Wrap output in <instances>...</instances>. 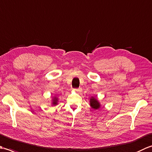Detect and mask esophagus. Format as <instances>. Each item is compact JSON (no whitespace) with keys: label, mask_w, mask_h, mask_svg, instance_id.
<instances>
[{"label":"esophagus","mask_w":152,"mask_h":152,"mask_svg":"<svg viewBox=\"0 0 152 152\" xmlns=\"http://www.w3.org/2000/svg\"><path fill=\"white\" fill-rule=\"evenodd\" d=\"M74 91H76V92H79V91H81V88H78V89H74Z\"/></svg>","instance_id":"esophagus-1"}]
</instances>
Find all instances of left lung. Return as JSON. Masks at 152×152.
<instances>
[{
  "label": "left lung",
  "mask_w": 152,
  "mask_h": 152,
  "mask_svg": "<svg viewBox=\"0 0 152 152\" xmlns=\"http://www.w3.org/2000/svg\"><path fill=\"white\" fill-rule=\"evenodd\" d=\"M90 105L93 109H99L101 106L100 103L95 97H91L90 99Z\"/></svg>",
  "instance_id": "left-lung-1"
}]
</instances>
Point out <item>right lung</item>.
<instances>
[{
    "label": "right lung",
    "mask_w": 152,
    "mask_h": 152,
    "mask_svg": "<svg viewBox=\"0 0 152 152\" xmlns=\"http://www.w3.org/2000/svg\"><path fill=\"white\" fill-rule=\"evenodd\" d=\"M57 97H54L53 99V102H52V104L53 105H57Z\"/></svg>",
    "instance_id": "add662e5"
}]
</instances>
